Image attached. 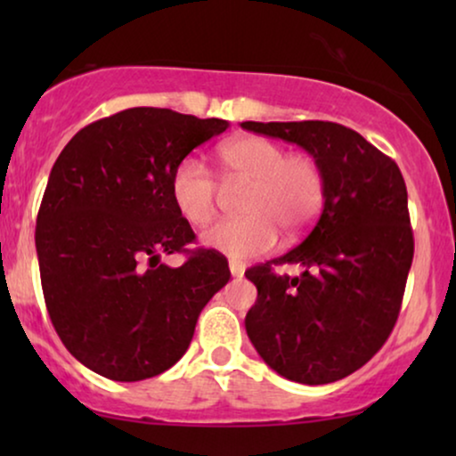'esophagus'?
<instances>
[{
	"label": "esophagus",
	"mask_w": 456,
	"mask_h": 456,
	"mask_svg": "<svg viewBox=\"0 0 456 456\" xmlns=\"http://www.w3.org/2000/svg\"><path fill=\"white\" fill-rule=\"evenodd\" d=\"M230 273H232L234 278H242V273H245V265L240 264V261H236V259H230Z\"/></svg>",
	"instance_id": "esophagus-1"
}]
</instances>
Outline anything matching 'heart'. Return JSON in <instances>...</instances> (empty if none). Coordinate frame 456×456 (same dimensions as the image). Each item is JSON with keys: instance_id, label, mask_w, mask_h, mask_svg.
Listing matches in <instances>:
<instances>
[{"instance_id": "1", "label": "heart", "mask_w": 456, "mask_h": 456, "mask_svg": "<svg viewBox=\"0 0 456 456\" xmlns=\"http://www.w3.org/2000/svg\"><path fill=\"white\" fill-rule=\"evenodd\" d=\"M220 176L228 189L247 186L242 217L224 220L203 234V245L230 257H255L272 251L278 232L298 239L309 232L326 201V176L317 159L264 136H236L217 149ZM172 201L192 226L214 220L220 184L195 158H184L170 178Z\"/></svg>"}]
</instances>
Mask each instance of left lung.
Masks as SVG:
<instances>
[{
    "mask_svg": "<svg viewBox=\"0 0 456 456\" xmlns=\"http://www.w3.org/2000/svg\"><path fill=\"white\" fill-rule=\"evenodd\" d=\"M303 147L326 176L320 220L301 245L245 276L257 301L245 328L280 376L320 386L363 367L395 328L413 261L407 186L379 149L336 122H242ZM301 265L278 277L273 265Z\"/></svg>",
    "mask_w": 456,
    "mask_h": 456,
    "instance_id": "obj_1",
    "label": "left lung"
}]
</instances>
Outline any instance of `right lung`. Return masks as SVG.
I'll list each match as a JSON object with an SVG mask.
<instances>
[{
  "instance_id": "1",
  "label": "right lung",
  "mask_w": 456,
  "mask_h": 456,
  "mask_svg": "<svg viewBox=\"0 0 456 456\" xmlns=\"http://www.w3.org/2000/svg\"><path fill=\"white\" fill-rule=\"evenodd\" d=\"M226 120L130 108L78 130L55 159L37 216L41 286L60 340L116 382L159 376L189 348L199 314L230 280L228 261L197 248L170 178Z\"/></svg>"
}]
</instances>
